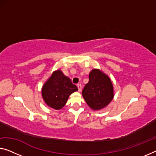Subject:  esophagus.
I'll list each match as a JSON object with an SVG mask.
<instances>
[{"mask_svg":"<svg viewBox=\"0 0 156 156\" xmlns=\"http://www.w3.org/2000/svg\"><path fill=\"white\" fill-rule=\"evenodd\" d=\"M77 88H78V90L80 92L81 91V90H82V86H81V84H78L77 85Z\"/></svg>","mask_w":156,"mask_h":156,"instance_id":"esophagus-1","label":"esophagus"}]
</instances>
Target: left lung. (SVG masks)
Listing matches in <instances>:
<instances>
[{
  "label": "left lung",
  "mask_w": 156,
  "mask_h": 156,
  "mask_svg": "<svg viewBox=\"0 0 156 156\" xmlns=\"http://www.w3.org/2000/svg\"><path fill=\"white\" fill-rule=\"evenodd\" d=\"M89 81L82 90L83 99L93 110H100L108 105L114 96L110 78L99 69L89 73Z\"/></svg>",
  "instance_id": "left-lung-1"
}]
</instances>
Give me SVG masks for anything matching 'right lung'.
<instances>
[{
	"label": "right lung",
	"instance_id": "add662e5",
	"mask_svg": "<svg viewBox=\"0 0 156 156\" xmlns=\"http://www.w3.org/2000/svg\"><path fill=\"white\" fill-rule=\"evenodd\" d=\"M78 90L70 78L60 70L54 71L42 88L43 100L48 106L58 110L65 106L72 93Z\"/></svg>",
	"mask_w": 156,
	"mask_h": 156
}]
</instances>
